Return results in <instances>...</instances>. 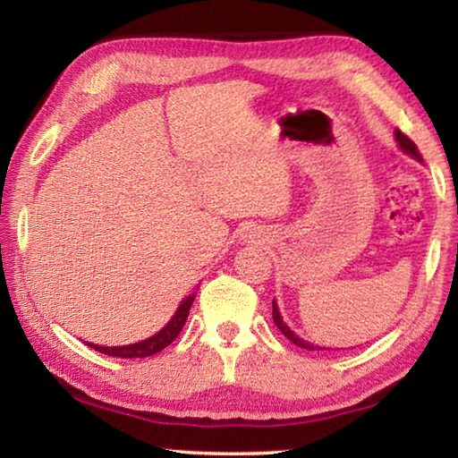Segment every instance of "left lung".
Returning a JSON list of instances; mask_svg holds the SVG:
<instances>
[{"mask_svg":"<svg viewBox=\"0 0 458 458\" xmlns=\"http://www.w3.org/2000/svg\"><path fill=\"white\" fill-rule=\"evenodd\" d=\"M396 141H398V145H400V149H402V151L408 153L410 157H414L416 161H420V164H422V155H420V151H418L416 143L412 141V139H408V137H406L404 133H402V131H398V129H396ZM273 319H275V325H276V327L283 331V335H284L286 339H289V341H293L294 345L303 347V350H311V352L325 350V347L313 345V344H309V341H303V339H301L299 335H294V333L289 329V325H286V323L283 321V317H281V313H278V307H276L275 301H273Z\"/></svg>","mask_w":458,"mask_h":458,"instance_id":"left-lung-1","label":"left lung"}]
</instances>
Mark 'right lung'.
<instances>
[{"label":"right lung","mask_w":458,"mask_h":458,"mask_svg":"<svg viewBox=\"0 0 458 458\" xmlns=\"http://www.w3.org/2000/svg\"><path fill=\"white\" fill-rule=\"evenodd\" d=\"M193 299H196V294H191L185 301H182V305L177 307L175 315L172 317V321H169L164 329L155 333L149 339H143L139 341V344H131V345H119V347H103V345H95V344H87L92 350H97L105 355H113V358H149L153 353H159L161 350H165V347L172 344V341L180 335V331L183 329L185 319H188L190 315V309Z\"/></svg>","instance_id":"1"}]
</instances>
